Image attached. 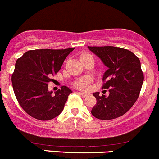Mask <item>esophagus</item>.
<instances>
[{
    "instance_id": "esophagus-1",
    "label": "esophagus",
    "mask_w": 159,
    "mask_h": 159,
    "mask_svg": "<svg viewBox=\"0 0 159 159\" xmlns=\"http://www.w3.org/2000/svg\"><path fill=\"white\" fill-rule=\"evenodd\" d=\"M79 93L80 95H81V96H88V94L87 93H81V92H79Z\"/></svg>"
}]
</instances>
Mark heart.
<instances>
[{
	"label": "heart",
	"mask_w": 159,
	"mask_h": 159,
	"mask_svg": "<svg viewBox=\"0 0 159 159\" xmlns=\"http://www.w3.org/2000/svg\"><path fill=\"white\" fill-rule=\"evenodd\" d=\"M87 56H90V54H89V53H83V54L80 56V58L82 60V59L84 58L85 57H87ZM89 83H90V79L88 77H85L75 82L74 86L77 89H81V90H86V89H87L88 85H89Z\"/></svg>",
	"instance_id": "obj_1"
}]
</instances>
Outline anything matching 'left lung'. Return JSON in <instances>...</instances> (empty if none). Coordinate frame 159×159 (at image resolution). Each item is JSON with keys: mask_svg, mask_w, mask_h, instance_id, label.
<instances>
[{"mask_svg": "<svg viewBox=\"0 0 159 159\" xmlns=\"http://www.w3.org/2000/svg\"><path fill=\"white\" fill-rule=\"evenodd\" d=\"M108 67L102 89H109V96L94 93L96 104L91 113L96 119L110 120L126 113L138 99L144 80L140 60L130 50L121 47H88ZM106 91V90H105Z\"/></svg>", "mask_w": 159, "mask_h": 159, "instance_id": "obj_1", "label": "left lung"}]
</instances>
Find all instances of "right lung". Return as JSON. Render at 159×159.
<instances>
[{
    "label": "right lung",
    "instance_id": "add662e5",
    "mask_svg": "<svg viewBox=\"0 0 159 159\" xmlns=\"http://www.w3.org/2000/svg\"><path fill=\"white\" fill-rule=\"evenodd\" d=\"M74 49L29 50L17 59L11 76L13 89L20 106L31 117L47 121L62 112L71 89L63 86L53 96L47 86Z\"/></svg>",
    "mask_w": 159,
    "mask_h": 159
}]
</instances>
